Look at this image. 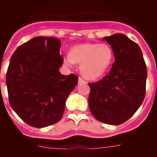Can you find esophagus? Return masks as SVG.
<instances>
[{"instance_id":"34e87169","label":"esophagus","mask_w":157,"mask_h":157,"mask_svg":"<svg viewBox=\"0 0 157 157\" xmlns=\"http://www.w3.org/2000/svg\"><path fill=\"white\" fill-rule=\"evenodd\" d=\"M85 82H86V81L83 79L82 78H81V77L78 78V83H79V84H82V83H85Z\"/></svg>"}]
</instances>
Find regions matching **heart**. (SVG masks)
<instances>
[{
	"mask_svg": "<svg viewBox=\"0 0 157 157\" xmlns=\"http://www.w3.org/2000/svg\"><path fill=\"white\" fill-rule=\"evenodd\" d=\"M113 51L107 44L86 43L73 47L71 55L63 58L64 63L72 66L81 63L82 74L87 78L96 79L109 70L113 61Z\"/></svg>",
	"mask_w": 157,
	"mask_h": 157,
	"instance_id": "b5f03b06",
	"label": "heart"
}]
</instances>
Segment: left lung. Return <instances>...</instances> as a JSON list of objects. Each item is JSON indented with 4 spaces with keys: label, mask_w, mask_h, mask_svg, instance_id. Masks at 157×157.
Listing matches in <instances>:
<instances>
[{
    "label": "left lung",
    "mask_w": 157,
    "mask_h": 157,
    "mask_svg": "<svg viewBox=\"0 0 157 157\" xmlns=\"http://www.w3.org/2000/svg\"><path fill=\"white\" fill-rule=\"evenodd\" d=\"M115 56L110 71L90 88L89 107L96 120L120 125L139 109L145 96L147 67L137 43L123 34L105 37Z\"/></svg>",
    "instance_id": "obj_1"
}]
</instances>
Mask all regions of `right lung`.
<instances>
[{
    "label": "right lung",
    "mask_w": 157,
    "mask_h": 157,
    "mask_svg": "<svg viewBox=\"0 0 157 157\" xmlns=\"http://www.w3.org/2000/svg\"><path fill=\"white\" fill-rule=\"evenodd\" d=\"M60 41L36 37L12 54L6 74L12 109L28 125L48 127L60 120L65 101L78 83L76 75H63Z\"/></svg>",
    "instance_id": "add662e5"
}]
</instances>
